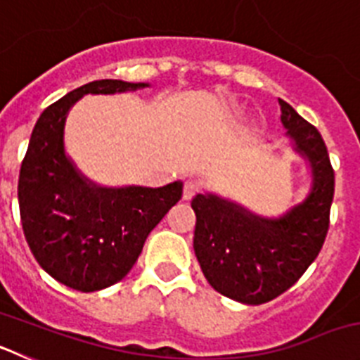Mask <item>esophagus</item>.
Segmentation results:
<instances>
[{"instance_id": "obj_1", "label": "esophagus", "mask_w": 360, "mask_h": 360, "mask_svg": "<svg viewBox=\"0 0 360 360\" xmlns=\"http://www.w3.org/2000/svg\"><path fill=\"white\" fill-rule=\"evenodd\" d=\"M200 189H202V184L196 182V180H186V184H184V200H191L195 195H198Z\"/></svg>"}]
</instances>
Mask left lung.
Returning <instances> with one entry per match:
<instances>
[{
    "instance_id": "1",
    "label": "left lung",
    "mask_w": 360,
    "mask_h": 360,
    "mask_svg": "<svg viewBox=\"0 0 360 360\" xmlns=\"http://www.w3.org/2000/svg\"><path fill=\"white\" fill-rule=\"evenodd\" d=\"M281 122L314 174L310 195L278 219L257 218L212 195L193 198L195 247L202 272L216 292L245 304L269 303L297 281L323 249L330 227L335 174L316 126L279 98Z\"/></svg>"
}]
</instances>
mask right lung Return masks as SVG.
Instances as JSON below:
<instances>
[{"instance_id": "add662e5", "label": "right lung", "mask_w": 360, "mask_h": 360, "mask_svg": "<svg viewBox=\"0 0 360 360\" xmlns=\"http://www.w3.org/2000/svg\"><path fill=\"white\" fill-rule=\"evenodd\" d=\"M144 86L103 79L66 94L41 113L21 162L18 198L28 247L44 272L73 290H103L120 281L149 232L182 198L180 182L158 189L97 187L65 155V120L75 101Z\"/></svg>"}]
</instances>
